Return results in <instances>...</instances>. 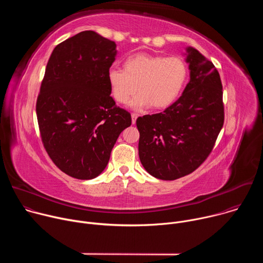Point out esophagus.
<instances>
[{"mask_svg":"<svg viewBox=\"0 0 263 263\" xmlns=\"http://www.w3.org/2000/svg\"><path fill=\"white\" fill-rule=\"evenodd\" d=\"M131 117H132V124L134 125L136 123V119L138 118V115L137 114H132Z\"/></svg>","mask_w":263,"mask_h":263,"instance_id":"34e87169","label":"esophagus"}]
</instances>
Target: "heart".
<instances>
[{
  "label": "heart",
  "instance_id": "heart-1",
  "mask_svg": "<svg viewBox=\"0 0 263 263\" xmlns=\"http://www.w3.org/2000/svg\"><path fill=\"white\" fill-rule=\"evenodd\" d=\"M107 78L118 103L127 104L137 88L139 92L130 102L133 109H163L179 97L187 78V65L179 56L137 53L125 60L124 69L109 68Z\"/></svg>",
  "mask_w": 263,
  "mask_h": 263
}]
</instances>
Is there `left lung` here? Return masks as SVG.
<instances>
[{"label": "left lung", "mask_w": 263, "mask_h": 263, "mask_svg": "<svg viewBox=\"0 0 263 263\" xmlns=\"http://www.w3.org/2000/svg\"><path fill=\"white\" fill-rule=\"evenodd\" d=\"M191 80L163 112L139 117L138 154L153 177L176 180L196 171L209 156L223 125L222 85L213 63L186 48Z\"/></svg>", "instance_id": "1"}]
</instances>
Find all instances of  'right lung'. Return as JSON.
<instances>
[{"mask_svg": "<svg viewBox=\"0 0 263 263\" xmlns=\"http://www.w3.org/2000/svg\"><path fill=\"white\" fill-rule=\"evenodd\" d=\"M117 45L95 31L62 42L48 61L36 115L46 151L66 175L89 180L108 164L131 115L116 105L107 72Z\"/></svg>", "mask_w": 263, "mask_h": 263, "instance_id": "1", "label": "right lung"}]
</instances>
